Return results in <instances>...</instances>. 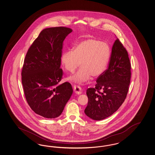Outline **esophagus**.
<instances>
[{"label":"esophagus","mask_w":155,"mask_h":155,"mask_svg":"<svg viewBox=\"0 0 155 155\" xmlns=\"http://www.w3.org/2000/svg\"><path fill=\"white\" fill-rule=\"evenodd\" d=\"M74 91L75 94H77L78 95L81 94L82 92L81 87L79 86H76V85L74 86Z\"/></svg>","instance_id":"obj_1"}]
</instances>
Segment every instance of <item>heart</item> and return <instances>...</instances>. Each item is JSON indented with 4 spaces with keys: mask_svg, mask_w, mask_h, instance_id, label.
<instances>
[{
    "mask_svg": "<svg viewBox=\"0 0 155 155\" xmlns=\"http://www.w3.org/2000/svg\"><path fill=\"white\" fill-rule=\"evenodd\" d=\"M109 58V47L106 43L95 39H87L78 43L73 51L64 52L61 63L68 71L73 73L81 67L80 70L69 79L82 84L97 78L104 71Z\"/></svg>",
    "mask_w": 155,
    "mask_h": 155,
    "instance_id": "obj_1",
    "label": "heart"
}]
</instances>
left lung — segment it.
Segmentation results:
<instances>
[{"label":"left lung","mask_w":155,"mask_h":155,"mask_svg":"<svg viewBox=\"0 0 155 155\" xmlns=\"http://www.w3.org/2000/svg\"><path fill=\"white\" fill-rule=\"evenodd\" d=\"M131 78V64L125 48L117 38L114 42L108 69L96 80L95 88L86 90L87 116L102 120L113 114L125 101Z\"/></svg>","instance_id":"8db88e82"}]
</instances>
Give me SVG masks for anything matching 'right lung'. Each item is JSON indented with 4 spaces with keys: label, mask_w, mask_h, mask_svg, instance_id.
<instances>
[{
    "label": "right lung",
    "mask_w": 155,
    "mask_h": 155,
    "mask_svg": "<svg viewBox=\"0 0 155 155\" xmlns=\"http://www.w3.org/2000/svg\"><path fill=\"white\" fill-rule=\"evenodd\" d=\"M73 30L54 27L43 30L26 54L21 72L26 100L35 113L59 117L73 94L71 84L62 78L61 56L64 39Z\"/></svg>",
    "instance_id": "1"
}]
</instances>
